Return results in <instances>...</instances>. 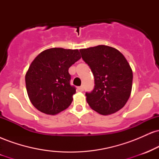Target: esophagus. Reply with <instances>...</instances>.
<instances>
[{
    "instance_id": "obj_1",
    "label": "esophagus",
    "mask_w": 159,
    "mask_h": 159,
    "mask_svg": "<svg viewBox=\"0 0 159 159\" xmlns=\"http://www.w3.org/2000/svg\"><path fill=\"white\" fill-rule=\"evenodd\" d=\"M78 90L79 91H81V92H82V91H84V87H83V86H81V87H78Z\"/></svg>"
}]
</instances>
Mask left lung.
<instances>
[{"label": "left lung", "mask_w": 159, "mask_h": 159, "mask_svg": "<svg viewBox=\"0 0 159 159\" xmlns=\"http://www.w3.org/2000/svg\"><path fill=\"white\" fill-rule=\"evenodd\" d=\"M80 52L94 76L93 90L86 93L90 107L102 115L123 108L130 97L133 79L132 68L123 54L104 45L80 49Z\"/></svg>", "instance_id": "8db88e82"}]
</instances>
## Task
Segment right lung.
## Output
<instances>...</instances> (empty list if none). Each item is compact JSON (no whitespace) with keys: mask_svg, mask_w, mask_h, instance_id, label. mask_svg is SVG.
Wrapping results in <instances>:
<instances>
[{"mask_svg":"<svg viewBox=\"0 0 159 159\" xmlns=\"http://www.w3.org/2000/svg\"><path fill=\"white\" fill-rule=\"evenodd\" d=\"M81 58L78 49L52 48L38 54L25 75L28 97L37 110L56 115L72 103L75 87L69 68Z\"/></svg>","mask_w":159,"mask_h":159,"instance_id":"right-lung-1","label":"right lung"}]
</instances>
